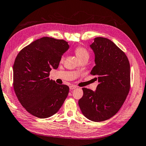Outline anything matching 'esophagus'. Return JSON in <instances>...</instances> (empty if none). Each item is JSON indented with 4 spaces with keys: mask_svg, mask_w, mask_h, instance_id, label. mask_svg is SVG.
Masks as SVG:
<instances>
[{
    "mask_svg": "<svg viewBox=\"0 0 146 146\" xmlns=\"http://www.w3.org/2000/svg\"><path fill=\"white\" fill-rule=\"evenodd\" d=\"M76 88H77V86H74V85H70V86H69V88H70V90H74V89H76Z\"/></svg>",
    "mask_w": 146,
    "mask_h": 146,
    "instance_id": "esophagus-1",
    "label": "esophagus"
}]
</instances>
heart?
Here are the masks:
<instances>
[{"label": "heart", "instance_id": "1", "mask_svg": "<svg viewBox=\"0 0 146 146\" xmlns=\"http://www.w3.org/2000/svg\"><path fill=\"white\" fill-rule=\"evenodd\" d=\"M75 53L77 56L80 60H82L83 58H89V52L85 48L82 47H78L75 49ZM63 59V57L61 58V60Z\"/></svg>", "mask_w": 146, "mask_h": 146}]
</instances>
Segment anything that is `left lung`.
<instances>
[{
    "mask_svg": "<svg viewBox=\"0 0 146 146\" xmlns=\"http://www.w3.org/2000/svg\"><path fill=\"white\" fill-rule=\"evenodd\" d=\"M90 47L95 63L90 74L98 76L99 84L95 91L82 88L78 105L87 119L102 122L115 115L124 103L130 90V63L124 52L107 38H95Z\"/></svg>",
    "mask_w": 146,
    "mask_h": 146,
    "instance_id": "obj_1",
    "label": "left lung"
}]
</instances>
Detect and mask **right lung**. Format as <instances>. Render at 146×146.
I'll list each match as a JSON object with an SVG mask.
<instances>
[{
  "mask_svg": "<svg viewBox=\"0 0 146 146\" xmlns=\"http://www.w3.org/2000/svg\"><path fill=\"white\" fill-rule=\"evenodd\" d=\"M69 48L63 39L43 37L22 49L13 65V86L22 106L32 115L49 117L59 111L69 88L50 80L52 69L58 68Z\"/></svg>",
  "mask_w": 146,
  "mask_h": 146,
  "instance_id": "add662e5",
  "label": "right lung"
}]
</instances>
